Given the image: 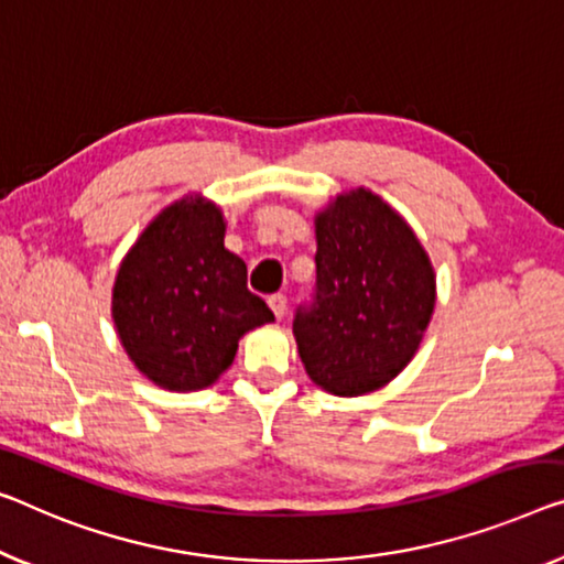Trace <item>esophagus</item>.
<instances>
[{"label": "esophagus", "instance_id": "1", "mask_svg": "<svg viewBox=\"0 0 564 564\" xmlns=\"http://www.w3.org/2000/svg\"><path fill=\"white\" fill-rule=\"evenodd\" d=\"M268 306H271L275 318H283V314H285V296H283V293H273V296H268Z\"/></svg>", "mask_w": 564, "mask_h": 564}]
</instances>
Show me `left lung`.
<instances>
[{
  "label": "left lung",
  "instance_id": "left-lung-1",
  "mask_svg": "<svg viewBox=\"0 0 564 564\" xmlns=\"http://www.w3.org/2000/svg\"><path fill=\"white\" fill-rule=\"evenodd\" d=\"M316 299L293 318L308 380L359 398L410 365L435 311V271L405 217L372 189L339 192L314 215Z\"/></svg>",
  "mask_w": 564,
  "mask_h": 564
}]
</instances>
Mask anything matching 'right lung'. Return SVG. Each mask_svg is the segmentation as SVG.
Wrapping results in <instances>:
<instances>
[{
    "instance_id": "1",
    "label": "right lung",
    "mask_w": 564,
    "mask_h": 564,
    "mask_svg": "<svg viewBox=\"0 0 564 564\" xmlns=\"http://www.w3.org/2000/svg\"><path fill=\"white\" fill-rule=\"evenodd\" d=\"M220 205L189 192L166 205L123 256L111 316L126 355L156 388L197 392L220 380L238 341L273 322L225 248Z\"/></svg>"
}]
</instances>
